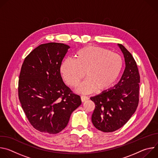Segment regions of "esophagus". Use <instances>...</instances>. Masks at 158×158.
Returning <instances> with one entry per match:
<instances>
[{"mask_svg":"<svg viewBox=\"0 0 158 158\" xmlns=\"http://www.w3.org/2000/svg\"><path fill=\"white\" fill-rule=\"evenodd\" d=\"M81 101L82 102H85L87 100L89 99V98L87 96H81Z\"/></svg>","mask_w":158,"mask_h":158,"instance_id":"obj_1","label":"esophagus"}]
</instances>
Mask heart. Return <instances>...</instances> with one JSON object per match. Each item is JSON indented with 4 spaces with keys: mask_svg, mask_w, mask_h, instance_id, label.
<instances>
[{
    "mask_svg": "<svg viewBox=\"0 0 158 158\" xmlns=\"http://www.w3.org/2000/svg\"><path fill=\"white\" fill-rule=\"evenodd\" d=\"M122 57L117 53L98 46H88L79 49L75 60L65 59L60 65V73L69 86L74 87L84 77L77 91L87 94L96 89L101 92L110 88L117 80L123 69Z\"/></svg>",
    "mask_w": 158,
    "mask_h": 158,
    "instance_id": "b5f03b06",
    "label": "heart"
}]
</instances>
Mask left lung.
<instances>
[{"label":"left lung","instance_id":"left-lung-1","mask_svg":"<svg viewBox=\"0 0 158 158\" xmlns=\"http://www.w3.org/2000/svg\"><path fill=\"white\" fill-rule=\"evenodd\" d=\"M118 45L126 64L120 81L114 88L91 98L96 106L92 123L96 129L105 132L123 127L136 111L139 103L140 76L136 62L124 46Z\"/></svg>","mask_w":158,"mask_h":158}]
</instances>
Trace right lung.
I'll return each mask as SVG.
<instances>
[{"label":"right lung","instance_id":"right-lung-1","mask_svg":"<svg viewBox=\"0 0 158 158\" xmlns=\"http://www.w3.org/2000/svg\"><path fill=\"white\" fill-rule=\"evenodd\" d=\"M69 48L61 43L43 44L22 64L19 99L29 121L40 132L59 133L81 104L80 96L73 93L60 75L62 61Z\"/></svg>","mask_w":158,"mask_h":158}]
</instances>
